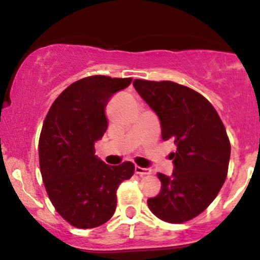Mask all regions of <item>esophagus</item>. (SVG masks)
Instances as JSON below:
<instances>
[{"instance_id":"34e87169","label":"esophagus","mask_w":260,"mask_h":260,"mask_svg":"<svg viewBox=\"0 0 260 260\" xmlns=\"http://www.w3.org/2000/svg\"><path fill=\"white\" fill-rule=\"evenodd\" d=\"M136 174L140 176H144V175H149V174L152 173V170L149 169V168H141L139 166H136Z\"/></svg>"}]
</instances>
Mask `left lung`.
I'll return each mask as SVG.
<instances>
[{"label": "left lung", "instance_id": "left-lung-1", "mask_svg": "<svg viewBox=\"0 0 260 260\" xmlns=\"http://www.w3.org/2000/svg\"><path fill=\"white\" fill-rule=\"evenodd\" d=\"M160 121L162 139H172V176L158 173V196L147 200L153 215L169 223L197 217L213 202L228 173L231 143L212 104L198 92L173 81L133 83Z\"/></svg>", "mask_w": 260, "mask_h": 260}]
</instances>
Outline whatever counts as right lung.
<instances>
[{
    "label": "right lung",
    "mask_w": 260,
    "mask_h": 260,
    "mask_svg": "<svg viewBox=\"0 0 260 260\" xmlns=\"http://www.w3.org/2000/svg\"><path fill=\"white\" fill-rule=\"evenodd\" d=\"M132 78L93 75L75 81L55 100L39 138V166L49 199L77 228H96L116 209V190L134 174V164L108 166L94 143L108 128L106 107Z\"/></svg>",
    "instance_id": "add662e5"
}]
</instances>
